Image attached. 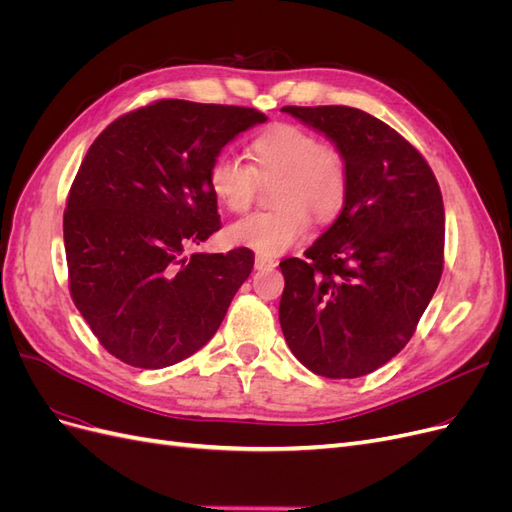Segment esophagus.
Returning <instances> with one entry per match:
<instances>
[{"mask_svg":"<svg viewBox=\"0 0 512 512\" xmlns=\"http://www.w3.org/2000/svg\"><path fill=\"white\" fill-rule=\"evenodd\" d=\"M277 265V262L269 256H262V254H256V269L258 271H265V269H273Z\"/></svg>","mask_w":512,"mask_h":512,"instance_id":"obj_1","label":"esophagus"}]
</instances>
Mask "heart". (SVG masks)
Returning a JSON list of instances; mask_svg holds the SVG:
<instances>
[{"label": "heart", "instance_id": "obj_1", "mask_svg": "<svg viewBox=\"0 0 512 512\" xmlns=\"http://www.w3.org/2000/svg\"><path fill=\"white\" fill-rule=\"evenodd\" d=\"M252 166L232 156L215 158L209 168V188L220 203L243 213L252 207L260 181L277 179L273 203L277 209L258 211L228 226L230 243L250 247L262 256H275L301 243L316 222H333L342 213L350 168L337 149L292 123H273L258 132L250 147Z\"/></svg>", "mask_w": 512, "mask_h": 512}]
</instances>
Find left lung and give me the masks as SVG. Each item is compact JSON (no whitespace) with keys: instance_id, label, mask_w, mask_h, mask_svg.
<instances>
[{"instance_id":"left-lung-1","label":"left lung","mask_w":512,"mask_h":512,"mask_svg":"<svg viewBox=\"0 0 512 512\" xmlns=\"http://www.w3.org/2000/svg\"><path fill=\"white\" fill-rule=\"evenodd\" d=\"M322 132L350 168L339 218L305 258L280 262V324L318 376L359 378L404 350L444 267L436 175L404 136L350 106H284Z\"/></svg>"}]
</instances>
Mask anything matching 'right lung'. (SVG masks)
Listing matches in <instances>:
<instances>
[{
  "instance_id": "1",
  "label": "right lung",
  "mask_w": 512,
  "mask_h": 512,
  "mask_svg": "<svg viewBox=\"0 0 512 512\" xmlns=\"http://www.w3.org/2000/svg\"><path fill=\"white\" fill-rule=\"evenodd\" d=\"M265 121L256 108L158 100L115 119L89 147L64 211L68 282L115 359L162 369L218 331L254 254L185 250L222 228L213 160Z\"/></svg>"
}]
</instances>
